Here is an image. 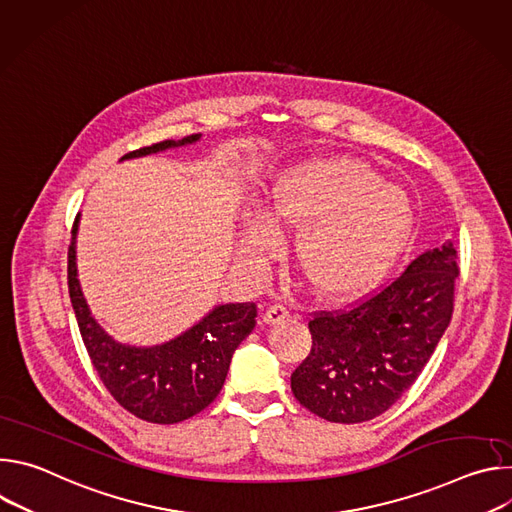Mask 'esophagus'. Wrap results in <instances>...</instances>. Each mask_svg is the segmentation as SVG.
<instances>
[{"label":"esophagus","mask_w":512,"mask_h":512,"mask_svg":"<svg viewBox=\"0 0 512 512\" xmlns=\"http://www.w3.org/2000/svg\"><path fill=\"white\" fill-rule=\"evenodd\" d=\"M285 318H289V310L285 308V306H281V304H275V306H269L267 310H265V314H263V322L265 324H281Z\"/></svg>","instance_id":"obj_1"}]
</instances>
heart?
Instances as JSON below:
<instances>
[{
  "instance_id": "obj_1",
  "label": "heart",
  "mask_w": 512,
  "mask_h": 512,
  "mask_svg": "<svg viewBox=\"0 0 512 512\" xmlns=\"http://www.w3.org/2000/svg\"><path fill=\"white\" fill-rule=\"evenodd\" d=\"M300 227L296 263L318 296L348 300L377 285L411 241V196L350 158L308 160L281 170L267 188L263 214L245 223L243 253L263 259L273 229Z\"/></svg>"
}]
</instances>
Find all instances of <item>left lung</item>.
<instances>
[{
	"label": "left lung",
	"instance_id": "1",
	"mask_svg": "<svg viewBox=\"0 0 512 512\" xmlns=\"http://www.w3.org/2000/svg\"><path fill=\"white\" fill-rule=\"evenodd\" d=\"M456 259L446 241L367 302L314 316L312 350L291 375L294 397L334 423L369 421L397 403L450 326Z\"/></svg>",
	"mask_w": 512,
	"mask_h": 512
}]
</instances>
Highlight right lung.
<instances>
[{"label":"right lung","mask_w":512,"mask_h":512,"mask_svg":"<svg viewBox=\"0 0 512 512\" xmlns=\"http://www.w3.org/2000/svg\"><path fill=\"white\" fill-rule=\"evenodd\" d=\"M200 133L166 139L129 152L133 160L196 143ZM81 216V214H79ZM79 216L68 247V294L93 367L115 401L135 417L152 423H178L206 409L221 393L233 352L253 332L257 306L221 304L180 336L154 346H131L115 340L93 318L77 273Z\"/></svg>","instance_id":"1"}]
</instances>
